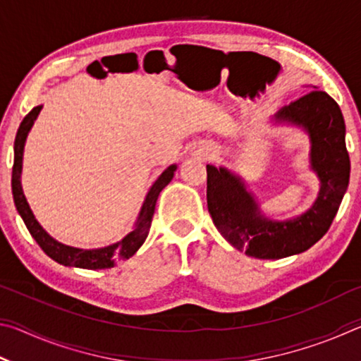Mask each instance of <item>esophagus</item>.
I'll list each match as a JSON object with an SVG mask.
<instances>
[{
    "label": "esophagus",
    "mask_w": 361,
    "mask_h": 361,
    "mask_svg": "<svg viewBox=\"0 0 361 361\" xmlns=\"http://www.w3.org/2000/svg\"><path fill=\"white\" fill-rule=\"evenodd\" d=\"M192 156L199 157V159H207V156H209V151H205V149H194L192 151Z\"/></svg>",
    "instance_id": "obj_1"
}]
</instances>
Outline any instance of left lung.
<instances>
[{"label": "left lung", "instance_id": "obj_1", "mask_svg": "<svg viewBox=\"0 0 361 361\" xmlns=\"http://www.w3.org/2000/svg\"><path fill=\"white\" fill-rule=\"evenodd\" d=\"M276 121L302 127L310 138V169L319 176L320 191L302 215L272 221L259 212L239 176L207 166V205L213 223L232 247L258 259L286 258L319 242L339 210L350 176L344 118L326 92L310 90L280 109Z\"/></svg>", "mask_w": 361, "mask_h": 361}]
</instances>
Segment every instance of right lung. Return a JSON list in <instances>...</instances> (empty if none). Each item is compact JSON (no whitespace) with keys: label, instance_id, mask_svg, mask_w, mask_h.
Wrapping results in <instances>:
<instances>
[{"label":"right lung","instance_id":"obj_1","mask_svg":"<svg viewBox=\"0 0 361 361\" xmlns=\"http://www.w3.org/2000/svg\"><path fill=\"white\" fill-rule=\"evenodd\" d=\"M41 108H42L41 105L35 106L32 111L23 118L16 135L14 167H12V195H14V204L17 207V212H19V215L22 216L23 223H25L27 229L30 231V234H32L36 243L42 248V252H44L49 258L57 261L59 264L70 266V267L92 269V271H95V269L114 267L116 262L129 259L130 256L135 255L137 250L143 245V242L146 237H148V232L151 228L152 215H154V209H156V200L162 189L172 181L176 166L173 164V166H170L164 170L161 176L154 181V185L151 186V189L145 197L142 210H140L135 228H133V231L129 232L124 239L119 240L118 243H113V245H108L105 248H95V250H82V248L63 245V243L52 239V237L41 228V224L36 221L33 212L27 202L25 195H23L22 185H20L23 146H25L28 132L33 127L36 118H38Z\"/></svg>","mask_w":361,"mask_h":361}]
</instances>
